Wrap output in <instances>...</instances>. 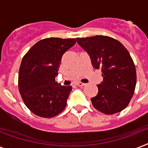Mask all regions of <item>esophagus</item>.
<instances>
[{"mask_svg":"<svg viewBox=\"0 0 148 148\" xmlns=\"http://www.w3.org/2000/svg\"><path fill=\"white\" fill-rule=\"evenodd\" d=\"M77 85L79 86V87H83V86L85 85V84L82 83V82H81V81H80V82H77Z\"/></svg>","mask_w":148,"mask_h":148,"instance_id":"34e87169","label":"esophagus"}]
</instances>
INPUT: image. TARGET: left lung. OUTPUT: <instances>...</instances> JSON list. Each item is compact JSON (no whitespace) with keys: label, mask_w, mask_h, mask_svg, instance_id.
Returning <instances> with one entry per match:
<instances>
[{"label":"left lung","mask_w":148,"mask_h":148,"mask_svg":"<svg viewBox=\"0 0 148 148\" xmlns=\"http://www.w3.org/2000/svg\"><path fill=\"white\" fill-rule=\"evenodd\" d=\"M77 41L88 52L93 67L103 73L98 93L91 98L94 108L105 114L121 112L130 103L137 82L135 65L128 51L108 36L77 38Z\"/></svg>","instance_id":"obj_1"}]
</instances>
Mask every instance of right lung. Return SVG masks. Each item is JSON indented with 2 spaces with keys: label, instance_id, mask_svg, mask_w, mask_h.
<instances>
[{
  "label": "right lung",
  "instance_id": "obj_1",
  "mask_svg": "<svg viewBox=\"0 0 148 148\" xmlns=\"http://www.w3.org/2000/svg\"><path fill=\"white\" fill-rule=\"evenodd\" d=\"M76 39L58 38L39 40L22 59L18 74V89L25 105L41 117H53L64 110L71 86L55 81L63 54Z\"/></svg>",
  "mask_w": 148,
  "mask_h": 148
}]
</instances>
